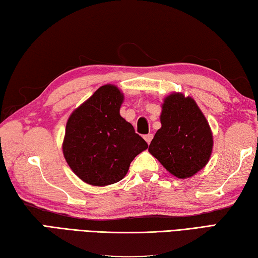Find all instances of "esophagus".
I'll return each mask as SVG.
<instances>
[{"mask_svg":"<svg viewBox=\"0 0 258 258\" xmlns=\"http://www.w3.org/2000/svg\"><path fill=\"white\" fill-rule=\"evenodd\" d=\"M153 137H154V136H153V134H148V135H146L145 136V140H146V143H147L148 145L150 144V142H152V139H153Z\"/></svg>","mask_w":258,"mask_h":258,"instance_id":"esophagus-1","label":"esophagus"}]
</instances>
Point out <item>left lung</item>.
<instances>
[{
	"label": "left lung",
	"instance_id": "left-lung-1",
	"mask_svg": "<svg viewBox=\"0 0 258 258\" xmlns=\"http://www.w3.org/2000/svg\"><path fill=\"white\" fill-rule=\"evenodd\" d=\"M162 109V127L149 145V153L174 176L191 177L210 159V125L196 101L182 93L165 98Z\"/></svg>",
	"mask_w": 258,
	"mask_h": 258
}]
</instances>
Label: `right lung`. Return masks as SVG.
I'll use <instances>...</instances> for the list:
<instances>
[{
	"instance_id": "right-lung-1",
	"label": "right lung",
	"mask_w": 258,
	"mask_h": 258,
	"mask_svg": "<svg viewBox=\"0 0 258 258\" xmlns=\"http://www.w3.org/2000/svg\"><path fill=\"white\" fill-rule=\"evenodd\" d=\"M123 94L101 86L67 120L62 153L72 171L94 186L116 183L148 145L120 115Z\"/></svg>"
}]
</instances>
